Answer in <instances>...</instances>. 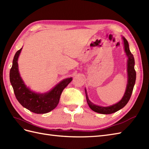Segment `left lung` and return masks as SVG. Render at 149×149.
<instances>
[{
  "label": "left lung",
  "instance_id": "8db88e82",
  "mask_svg": "<svg viewBox=\"0 0 149 149\" xmlns=\"http://www.w3.org/2000/svg\"><path fill=\"white\" fill-rule=\"evenodd\" d=\"M122 38H123V40L125 52L126 53V55H127L128 57V61H127L128 83L127 86V89H126L123 97H122L120 101L117 102L116 104H114L110 106H107V107H103V106H97L96 104H93V102H91L89 100L88 96H87L86 89H85L87 104H88L90 108L92 109L93 111L98 113L108 114H111L118 111V110L123 108L124 106L128 103V102L129 101L130 99V97L132 96L133 87H134L135 80H136V72L134 68L135 60H134V57H133V54L131 53L130 50L129 45L127 40H126V38L124 37H123Z\"/></svg>",
  "mask_w": 149,
  "mask_h": 149
}]
</instances>
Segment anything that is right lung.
Here are the masks:
<instances>
[{
	"label": "right lung",
	"instance_id": "right-lung-1",
	"mask_svg": "<svg viewBox=\"0 0 149 149\" xmlns=\"http://www.w3.org/2000/svg\"><path fill=\"white\" fill-rule=\"evenodd\" d=\"M22 48L15 54L13 66L10 70V82L15 96L19 102L30 111L37 114L47 113L58 105L61 94L72 81V78L63 80L47 93L39 94L33 92L24 84L19 72L17 60Z\"/></svg>",
	"mask_w": 149,
	"mask_h": 149
}]
</instances>
